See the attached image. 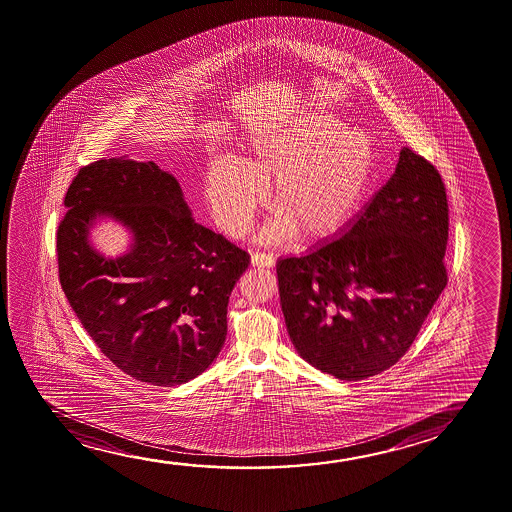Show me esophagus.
Instances as JSON below:
<instances>
[{"mask_svg":"<svg viewBox=\"0 0 512 512\" xmlns=\"http://www.w3.org/2000/svg\"><path fill=\"white\" fill-rule=\"evenodd\" d=\"M251 265L252 267L258 268L274 267V256H272V254H267V252H252Z\"/></svg>","mask_w":512,"mask_h":512,"instance_id":"34e87169","label":"esophagus"}]
</instances>
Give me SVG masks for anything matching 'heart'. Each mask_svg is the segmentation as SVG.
I'll use <instances>...</instances> for the list:
<instances>
[{"label":"heart","mask_w":512,"mask_h":512,"mask_svg":"<svg viewBox=\"0 0 512 512\" xmlns=\"http://www.w3.org/2000/svg\"><path fill=\"white\" fill-rule=\"evenodd\" d=\"M374 168L365 131L349 130L332 112H309L252 138L242 165L210 163L205 195L231 237L249 228L270 186L277 216L261 231L263 240L279 242L293 228L302 237H326L361 209Z\"/></svg>","instance_id":"1"}]
</instances>
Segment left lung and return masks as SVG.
<instances>
[{
  "mask_svg": "<svg viewBox=\"0 0 512 512\" xmlns=\"http://www.w3.org/2000/svg\"><path fill=\"white\" fill-rule=\"evenodd\" d=\"M447 212L439 172L404 147L395 173L337 237L277 261L296 353L340 381L393 367L446 288Z\"/></svg>",
  "mask_w": 512,
  "mask_h": 512,
  "instance_id": "obj_1",
  "label": "left lung"
}]
</instances>
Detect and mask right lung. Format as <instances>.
Listing matches in <instances>:
<instances>
[{
  "instance_id": "1",
  "label": "right lung",
  "mask_w": 512,
  "mask_h": 512,
  "mask_svg": "<svg viewBox=\"0 0 512 512\" xmlns=\"http://www.w3.org/2000/svg\"><path fill=\"white\" fill-rule=\"evenodd\" d=\"M58 228L59 281L91 339L124 374L154 386L195 379L226 340V314L249 254L196 223L172 173L110 158L80 168ZM112 218L131 247L107 257L90 228Z\"/></svg>"
}]
</instances>
